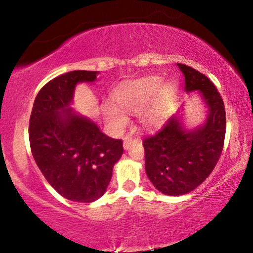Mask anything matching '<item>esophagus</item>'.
Returning a JSON list of instances; mask_svg holds the SVG:
<instances>
[{"mask_svg":"<svg viewBox=\"0 0 253 253\" xmlns=\"http://www.w3.org/2000/svg\"><path fill=\"white\" fill-rule=\"evenodd\" d=\"M135 141H138V139L133 138L132 135H126L124 138V147L125 150H128L130 147V145H132L133 143H135Z\"/></svg>","mask_w":253,"mask_h":253,"instance_id":"1","label":"esophagus"}]
</instances>
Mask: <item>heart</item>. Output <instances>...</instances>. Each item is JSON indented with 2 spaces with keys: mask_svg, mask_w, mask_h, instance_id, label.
Instances as JSON below:
<instances>
[{
  "mask_svg": "<svg viewBox=\"0 0 253 253\" xmlns=\"http://www.w3.org/2000/svg\"><path fill=\"white\" fill-rule=\"evenodd\" d=\"M163 80L161 77L150 76L133 81L120 86L113 95V100L119 108L129 113H139L151 100L141 113V121L145 125L161 123L167 117L176 98L177 88L173 83H168L162 86ZM109 120L117 126L126 124L127 119L120 110L109 107L107 109Z\"/></svg>",
  "mask_w": 253,
  "mask_h": 253,
  "instance_id": "heart-1",
  "label": "heart"
}]
</instances>
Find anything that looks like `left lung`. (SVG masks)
Instances as JSON below:
<instances>
[{"mask_svg": "<svg viewBox=\"0 0 253 253\" xmlns=\"http://www.w3.org/2000/svg\"><path fill=\"white\" fill-rule=\"evenodd\" d=\"M177 66L184 76L185 91L200 90L210 113L206 124L193 132L183 129L172 117L143 140L147 177L161 193L171 196L190 193L211 175L226 134L225 106L213 82L190 66Z\"/></svg>", "mask_w": 253, "mask_h": 253, "instance_id": "1", "label": "left lung"}]
</instances>
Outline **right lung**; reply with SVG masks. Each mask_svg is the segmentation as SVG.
Returning a JSON list of instances; mask_svg holds the SVG:
<instances>
[{
  "label": "right lung",
  "instance_id": "add662e5",
  "mask_svg": "<svg viewBox=\"0 0 253 253\" xmlns=\"http://www.w3.org/2000/svg\"><path fill=\"white\" fill-rule=\"evenodd\" d=\"M98 71H70L38 92L30 118L34 161L52 187L65 199L89 203L100 199L124 153L123 140L103 134L96 124L70 106L78 82H92Z\"/></svg>",
  "mask_w": 253,
  "mask_h": 253
}]
</instances>
